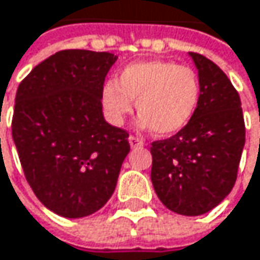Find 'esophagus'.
<instances>
[{"label": "esophagus", "instance_id": "esophagus-1", "mask_svg": "<svg viewBox=\"0 0 260 260\" xmlns=\"http://www.w3.org/2000/svg\"><path fill=\"white\" fill-rule=\"evenodd\" d=\"M129 144H131V147H141V146L144 144V141H143L141 138L135 137V135H131Z\"/></svg>", "mask_w": 260, "mask_h": 260}]
</instances>
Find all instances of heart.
<instances>
[{"mask_svg": "<svg viewBox=\"0 0 260 260\" xmlns=\"http://www.w3.org/2000/svg\"><path fill=\"white\" fill-rule=\"evenodd\" d=\"M200 96V79L191 68L175 61L146 60L131 63L116 81H108L102 90V104L108 119L122 125L135 101L141 128L172 135L189 123Z\"/></svg>", "mask_w": 260, "mask_h": 260, "instance_id": "b5f03b06", "label": "heart"}]
</instances>
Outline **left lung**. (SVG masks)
<instances>
[{
  "mask_svg": "<svg viewBox=\"0 0 260 260\" xmlns=\"http://www.w3.org/2000/svg\"><path fill=\"white\" fill-rule=\"evenodd\" d=\"M202 85L189 123L167 140L153 141L150 178L170 211L196 217L232 191L245 143L241 99L228 75L209 58L189 52Z\"/></svg>",
  "mask_w": 260,
  "mask_h": 260,
  "instance_id": "left-lung-1",
  "label": "left lung"
}]
</instances>
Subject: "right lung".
<instances>
[{"label": "right lung", "mask_w": 260, "mask_h": 260, "mask_svg": "<svg viewBox=\"0 0 260 260\" xmlns=\"http://www.w3.org/2000/svg\"><path fill=\"white\" fill-rule=\"evenodd\" d=\"M117 55L64 49L37 64L18 87L12 135L26 182L52 212L81 218L116 189L129 134L102 113V90Z\"/></svg>", "instance_id": "obj_1"}]
</instances>
